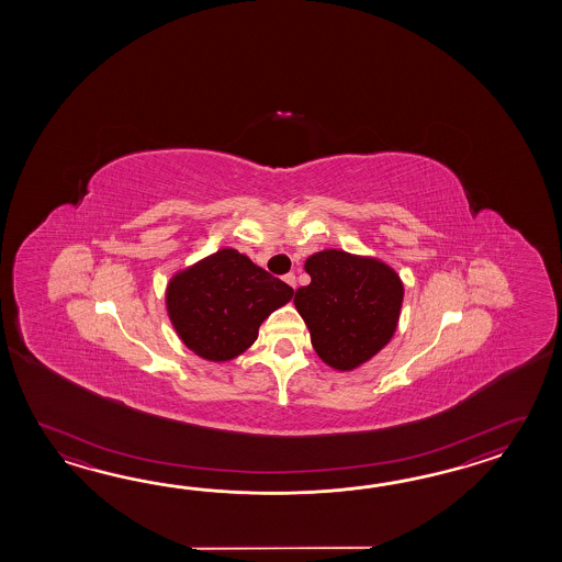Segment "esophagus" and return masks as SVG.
Masks as SVG:
<instances>
[{
    "mask_svg": "<svg viewBox=\"0 0 562 562\" xmlns=\"http://www.w3.org/2000/svg\"><path fill=\"white\" fill-rule=\"evenodd\" d=\"M283 281H285L286 285L293 286V289H295V285H297V279H295L293 273H286V276L283 277Z\"/></svg>",
    "mask_w": 562,
    "mask_h": 562,
    "instance_id": "1",
    "label": "esophagus"
}]
</instances>
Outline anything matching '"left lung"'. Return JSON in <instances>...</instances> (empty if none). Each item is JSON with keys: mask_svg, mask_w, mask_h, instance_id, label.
I'll use <instances>...</instances> for the list:
<instances>
[{"mask_svg": "<svg viewBox=\"0 0 562 562\" xmlns=\"http://www.w3.org/2000/svg\"><path fill=\"white\" fill-rule=\"evenodd\" d=\"M305 271L311 283L293 303L329 368L356 370L390 344L404 303V283L390 265L325 249L311 255Z\"/></svg>", "mask_w": 562, "mask_h": 562, "instance_id": "1", "label": "left lung"}]
</instances>
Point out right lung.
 <instances>
[{"instance_id": "right-lung-1", "label": "right lung", "mask_w": 562, "mask_h": 562, "mask_svg": "<svg viewBox=\"0 0 562 562\" xmlns=\"http://www.w3.org/2000/svg\"><path fill=\"white\" fill-rule=\"evenodd\" d=\"M293 297V289L231 247L177 271L167 313L180 341L209 361L239 358L261 323Z\"/></svg>"}]
</instances>
